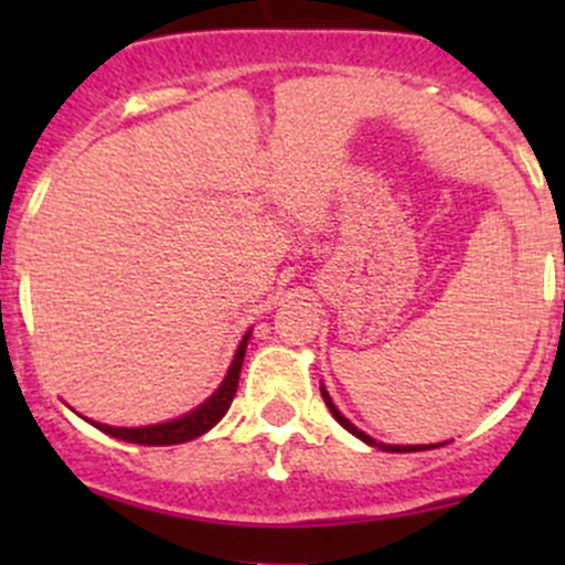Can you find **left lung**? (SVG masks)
<instances>
[{"label":"left lung","instance_id":"8db88e82","mask_svg":"<svg viewBox=\"0 0 565 565\" xmlns=\"http://www.w3.org/2000/svg\"><path fill=\"white\" fill-rule=\"evenodd\" d=\"M322 398H324V404H328V409H330V413H333V418L339 420V424L344 426L347 431H352V435H355V437H361L363 443H369V446H377V448H383V451H393V454H409V451H426V448H437V446H385V443H377V440H372V437H369V435H363V431L358 429V426H352L350 420H347L344 415H341L339 409H335V404L330 402L328 391H324V388H322Z\"/></svg>","mask_w":565,"mask_h":565}]
</instances>
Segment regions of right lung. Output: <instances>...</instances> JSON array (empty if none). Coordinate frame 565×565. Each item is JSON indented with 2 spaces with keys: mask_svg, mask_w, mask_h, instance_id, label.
<instances>
[{
  "mask_svg": "<svg viewBox=\"0 0 565 565\" xmlns=\"http://www.w3.org/2000/svg\"><path fill=\"white\" fill-rule=\"evenodd\" d=\"M246 347H248V335L241 341V347H237V355L235 361H232L230 374H226V380L221 383V388L215 391L202 407L193 409V413L182 415V418L177 420H169V424L139 426V429H119V426H106V424H95V426H98L100 431H106V435L117 437V440L139 443V446H177V443H188L193 440V437L204 435V431H210L221 418H224L232 398H235L243 358H246Z\"/></svg>",
  "mask_w": 565,
  "mask_h": 565,
  "instance_id": "add662e5",
  "label": "right lung"
}]
</instances>
